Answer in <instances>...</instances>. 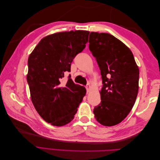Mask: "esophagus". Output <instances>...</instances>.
Returning <instances> with one entry per match:
<instances>
[{
    "mask_svg": "<svg viewBox=\"0 0 160 160\" xmlns=\"http://www.w3.org/2000/svg\"><path fill=\"white\" fill-rule=\"evenodd\" d=\"M91 85L89 84L86 85V89H87V92H88V93H89V91L91 90Z\"/></svg>",
    "mask_w": 160,
    "mask_h": 160,
    "instance_id": "esophagus-1",
    "label": "esophagus"
}]
</instances>
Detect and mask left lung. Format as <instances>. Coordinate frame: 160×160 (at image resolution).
Returning a JSON list of instances; mask_svg holds the SVG:
<instances>
[{
    "instance_id": "obj_1",
    "label": "left lung",
    "mask_w": 160,
    "mask_h": 160,
    "mask_svg": "<svg viewBox=\"0 0 160 160\" xmlns=\"http://www.w3.org/2000/svg\"><path fill=\"white\" fill-rule=\"evenodd\" d=\"M89 42L103 83L101 101L93 113L101 125L113 126L122 122L133 107L139 89V68L131 50L110 34L91 32Z\"/></svg>"
}]
</instances>
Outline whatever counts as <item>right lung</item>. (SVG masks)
<instances>
[{
	"label": "right lung",
	"instance_id": "right-lung-1",
	"mask_svg": "<svg viewBox=\"0 0 160 160\" xmlns=\"http://www.w3.org/2000/svg\"><path fill=\"white\" fill-rule=\"evenodd\" d=\"M89 35L87 31L52 34L42 38L28 57L27 79L31 101L41 117L52 125L71 122L85 95V88L75 84L70 76L65 86L61 81L85 49Z\"/></svg>",
	"mask_w": 160,
	"mask_h": 160
}]
</instances>
